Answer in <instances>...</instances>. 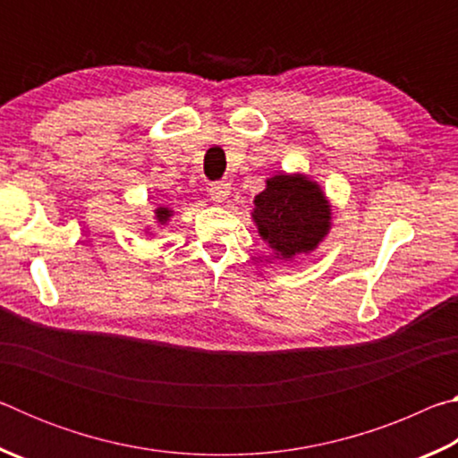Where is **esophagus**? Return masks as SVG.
<instances>
[{"mask_svg": "<svg viewBox=\"0 0 458 458\" xmlns=\"http://www.w3.org/2000/svg\"><path fill=\"white\" fill-rule=\"evenodd\" d=\"M210 196L216 201H224V199L230 196V183H226V182H214L210 185Z\"/></svg>", "mask_w": 458, "mask_h": 458, "instance_id": "1", "label": "esophagus"}]
</instances>
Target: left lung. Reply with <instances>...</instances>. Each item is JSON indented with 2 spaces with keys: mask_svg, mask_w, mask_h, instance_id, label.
I'll use <instances>...</instances> for the list:
<instances>
[{
  "mask_svg": "<svg viewBox=\"0 0 458 458\" xmlns=\"http://www.w3.org/2000/svg\"><path fill=\"white\" fill-rule=\"evenodd\" d=\"M252 220L275 259L291 260L315 250L329 234L331 206L319 183L307 175L278 174L254 196Z\"/></svg>",
  "mask_w": 458,
  "mask_h": 458,
  "instance_id": "8db88e82",
  "label": "left lung"
}]
</instances>
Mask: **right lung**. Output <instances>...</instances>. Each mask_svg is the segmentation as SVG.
<instances>
[{"label": "right lung", "instance_id": "1", "mask_svg": "<svg viewBox=\"0 0 458 458\" xmlns=\"http://www.w3.org/2000/svg\"><path fill=\"white\" fill-rule=\"evenodd\" d=\"M169 216H172V210H169V208H165V206H159L157 210H155V220H157L161 226H164V224L169 220Z\"/></svg>", "mask_w": 458, "mask_h": 458}]
</instances>
